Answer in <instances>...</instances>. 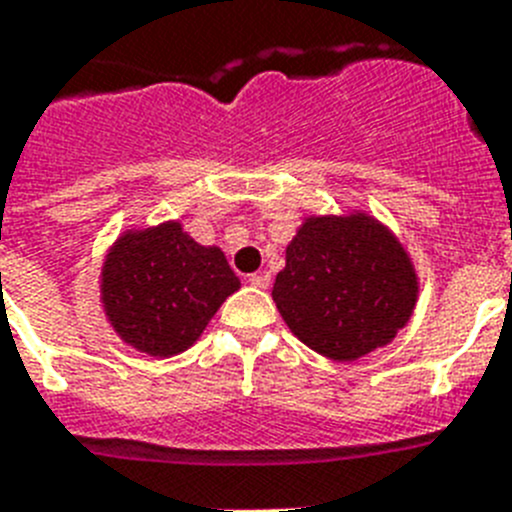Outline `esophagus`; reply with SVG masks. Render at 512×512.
I'll return each mask as SVG.
<instances>
[{
	"mask_svg": "<svg viewBox=\"0 0 512 512\" xmlns=\"http://www.w3.org/2000/svg\"><path fill=\"white\" fill-rule=\"evenodd\" d=\"M248 282H251L253 287L266 289L271 284V274L269 271H256V274H251V279H248Z\"/></svg>",
	"mask_w": 512,
	"mask_h": 512,
	"instance_id": "1",
	"label": "esophagus"
}]
</instances>
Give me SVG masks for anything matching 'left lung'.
<instances>
[{"mask_svg":"<svg viewBox=\"0 0 512 512\" xmlns=\"http://www.w3.org/2000/svg\"><path fill=\"white\" fill-rule=\"evenodd\" d=\"M271 297L305 346L333 361H356L408 325L418 274L402 243L372 215H312L287 246Z\"/></svg>","mask_w":512,"mask_h":512,"instance_id":"obj_1","label":"left lung"}]
</instances>
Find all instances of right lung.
<instances>
[{"instance_id":"right-lung-1","label":"right lung","mask_w":512,"mask_h":512,"mask_svg":"<svg viewBox=\"0 0 512 512\" xmlns=\"http://www.w3.org/2000/svg\"><path fill=\"white\" fill-rule=\"evenodd\" d=\"M102 307L117 336L151 356L182 354L202 336L241 279L217 246H200L182 223L128 230L102 266Z\"/></svg>"}]
</instances>
